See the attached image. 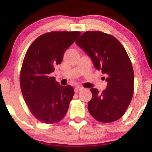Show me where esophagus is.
Wrapping results in <instances>:
<instances>
[{"instance_id":"1","label":"esophagus","mask_w":152,"mask_h":152,"mask_svg":"<svg viewBox=\"0 0 152 152\" xmlns=\"http://www.w3.org/2000/svg\"><path fill=\"white\" fill-rule=\"evenodd\" d=\"M83 89H84V88H82V87H76L74 89V91L76 92V93H78V92H80V90H83Z\"/></svg>"}]
</instances>
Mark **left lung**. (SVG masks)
Instances as JSON below:
<instances>
[{
  "mask_svg": "<svg viewBox=\"0 0 152 152\" xmlns=\"http://www.w3.org/2000/svg\"><path fill=\"white\" fill-rule=\"evenodd\" d=\"M76 43L91 58L95 69L104 74L102 78L108 83L102 93L96 88L90 89V115L102 123L116 121L124 116L133 96L134 72L126 50L114 36L99 31H86Z\"/></svg>",
  "mask_w": 152,
  "mask_h": 152,
  "instance_id": "obj_1",
  "label": "left lung"
}]
</instances>
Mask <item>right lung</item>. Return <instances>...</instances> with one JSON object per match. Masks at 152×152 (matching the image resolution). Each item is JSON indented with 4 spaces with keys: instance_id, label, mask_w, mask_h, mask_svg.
Masks as SVG:
<instances>
[{
    "instance_id": "right-lung-1",
    "label": "right lung",
    "mask_w": 152,
    "mask_h": 152,
    "mask_svg": "<svg viewBox=\"0 0 152 152\" xmlns=\"http://www.w3.org/2000/svg\"><path fill=\"white\" fill-rule=\"evenodd\" d=\"M80 31H52L40 36L26 51L20 72V88L31 114L44 124L60 121L74 95L72 86H61L50 74Z\"/></svg>"
}]
</instances>
